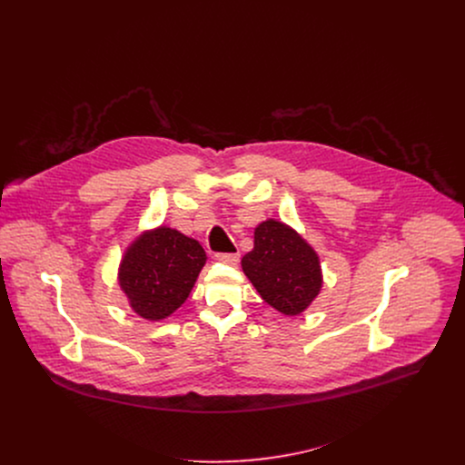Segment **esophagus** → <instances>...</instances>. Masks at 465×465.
<instances>
[{
	"label": "esophagus",
	"mask_w": 465,
	"mask_h": 465,
	"mask_svg": "<svg viewBox=\"0 0 465 465\" xmlns=\"http://www.w3.org/2000/svg\"><path fill=\"white\" fill-rule=\"evenodd\" d=\"M214 258H216V262L231 266H236L238 265V262H240V256H238V254H216Z\"/></svg>",
	"instance_id": "34e87169"
}]
</instances>
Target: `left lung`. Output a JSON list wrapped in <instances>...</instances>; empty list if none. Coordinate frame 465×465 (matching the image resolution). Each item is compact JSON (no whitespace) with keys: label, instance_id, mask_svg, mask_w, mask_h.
<instances>
[{"label":"left lung","instance_id":"left-lung-1","mask_svg":"<svg viewBox=\"0 0 465 465\" xmlns=\"http://www.w3.org/2000/svg\"><path fill=\"white\" fill-rule=\"evenodd\" d=\"M242 268L266 304L286 317L304 313L324 284L317 251L275 218L254 229V249L242 258Z\"/></svg>","mask_w":465,"mask_h":465}]
</instances>
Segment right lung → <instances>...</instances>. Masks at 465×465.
<instances>
[{
    "label": "right lung",
    "instance_id": "obj_1",
    "mask_svg": "<svg viewBox=\"0 0 465 465\" xmlns=\"http://www.w3.org/2000/svg\"><path fill=\"white\" fill-rule=\"evenodd\" d=\"M205 252L197 240L159 225L137 234L118 265V284L139 319L159 322L190 297Z\"/></svg>",
    "mask_w": 465,
    "mask_h": 465
}]
</instances>
